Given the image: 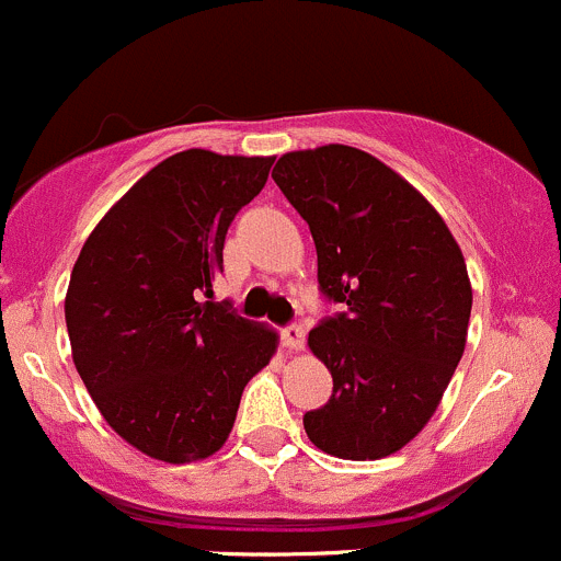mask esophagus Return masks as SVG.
<instances>
[{
	"instance_id": "esophagus-1",
	"label": "esophagus",
	"mask_w": 561,
	"mask_h": 561,
	"mask_svg": "<svg viewBox=\"0 0 561 561\" xmlns=\"http://www.w3.org/2000/svg\"><path fill=\"white\" fill-rule=\"evenodd\" d=\"M282 342H285V347L293 350V353H301L304 342H307V333H304L301 325H287L282 328Z\"/></svg>"
}]
</instances>
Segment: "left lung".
Returning a JSON list of instances; mask_svg holds the SVG:
<instances>
[{
  "mask_svg": "<svg viewBox=\"0 0 561 561\" xmlns=\"http://www.w3.org/2000/svg\"><path fill=\"white\" fill-rule=\"evenodd\" d=\"M271 179L312 230L320 290L344 307L309 333L333 393L304 415L307 437L336 458H386L432 421L463 355L461 249L410 181L353 146L287 151Z\"/></svg>",
  "mask_w": 561,
  "mask_h": 561,
  "instance_id": "left-lung-1",
  "label": "left lung"
}]
</instances>
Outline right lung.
<instances>
[{
    "instance_id": "add662e5",
    "label": "right lung",
    "mask_w": 561,
    "mask_h": 561,
    "mask_svg": "<svg viewBox=\"0 0 561 561\" xmlns=\"http://www.w3.org/2000/svg\"><path fill=\"white\" fill-rule=\"evenodd\" d=\"M274 157L186 149L135 181L78 254L65 298L76 369L105 423L140 454L201 461L230 437L274 328L211 298L230 222Z\"/></svg>"
}]
</instances>
